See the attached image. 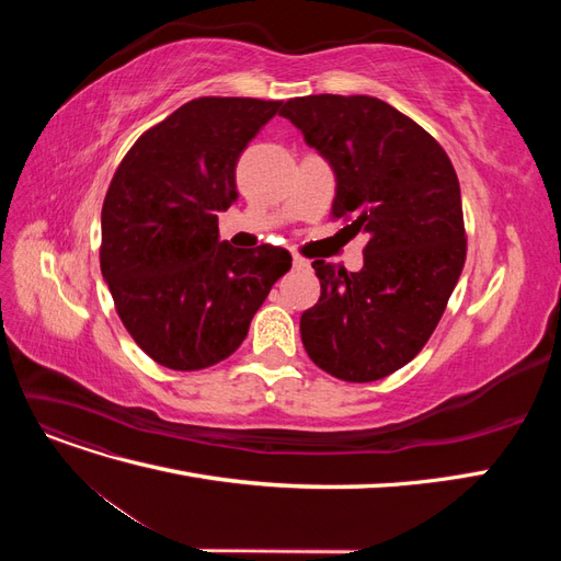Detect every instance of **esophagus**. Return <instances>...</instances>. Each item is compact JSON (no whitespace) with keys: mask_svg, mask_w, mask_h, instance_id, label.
Here are the masks:
<instances>
[{"mask_svg":"<svg viewBox=\"0 0 561 561\" xmlns=\"http://www.w3.org/2000/svg\"><path fill=\"white\" fill-rule=\"evenodd\" d=\"M293 266H295V268H309V262H307V260H304V257H297V254H295V260H293Z\"/></svg>","mask_w":561,"mask_h":561,"instance_id":"34e87169","label":"esophagus"}]
</instances>
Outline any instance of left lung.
<instances>
[{
	"mask_svg": "<svg viewBox=\"0 0 561 561\" xmlns=\"http://www.w3.org/2000/svg\"><path fill=\"white\" fill-rule=\"evenodd\" d=\"M280 116L330 163L332 215L367 236L360 271L313 262L320 299L301 313V344L336 379H383L428 342L463 271L456 171L435 138L379 98H293Z\"/></svg>",
	"mask_w": 561,
	"mask_h": 561,
	"instance_id": "obj_1",
	"label": "left lung"
}]
</instances>
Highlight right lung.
I'll return each mask as SVG.
<instances>
[{
  "label": "right lung",
  "instance_id": "obj_1",
  "mask_svg": "<svg viewBox=\"0 0 561 561\" xmlns=\"http://www.w3.org/2000/svg\"><path fill=\"white\" fill-rule=\"evenodd\" d=\"M278 110V100H192L142 133L112 178L100 268L135 344L168 369L229 358L293 266L283 248H233L217 229L239 198L236 163Z\"/></svg>",
  "mask_w": 561,
  "mask_h": 561
}]
</instances>
